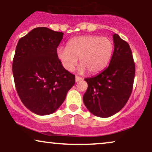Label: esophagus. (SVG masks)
<instances>
[{
  "mask_svg": "<svg viewBox=\"0 0 152 152\" xmlns=\"http://www.w3.org/2000/svg\"><path fill=\"white\" fill-rule=\"evenodd\" d=\"M82 79H83V78H82L81 77H79V76H76V82H78V81H81Z\"/></svg>",
  "mask_w": 152,
  "mask_h": 152,
  "instance_id": "1",
  "label": "esophagus"
}]
</instances>
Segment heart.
Returning a JSON list of instances; mask_svg holds the SVG:
<instances>
[{
  "mask_svg": "<svg viewBox=\"0 0 152 152\" xmlns=\"http://www.w3.org/2000/svg\"><path fill=\"white\" fill-rule=\"evenodd\" d=\"M113 52L114 43L109 38L86 35L72 38L67 48L58 47L56 55L67 71L74 70L79 58L80 73L96 74L105 69Z\"/></svg>",
  "mask_w": 152,
  "mask_h": 152,
  "instance_id": "obj_1",
  "label": "heart"
}]
</instances>
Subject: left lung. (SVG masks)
Returning a JSON list of instances; mask_svg holds the SVG:
<instances>
[{"label": "left lung", "mask_w": 152, "mask_h": 152, "mask_svg": "<svg viewBox=\"0 0 152 152\" xmlns=\"http://www.w3.org/2000/svg\"><path fill=\"white\" fill-rule=\"evenodd\" d=\"M114 49L109 66L91 78H85L88 88L83 103L91 114L107 118L121 110L133 88L135 64L129 43L113 35Z\"/></svg>", "instance_id": "left-lung-1"}]
</instances>
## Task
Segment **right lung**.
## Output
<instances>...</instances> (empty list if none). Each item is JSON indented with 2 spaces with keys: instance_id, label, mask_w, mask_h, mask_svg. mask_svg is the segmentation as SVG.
Returning a JSON list of instances; mask_svg holds the SVG:
<instances>
[{
  "instance_id": "right-lung-1",
  "label": "right lung",
  "mask_w": 152,
  "mask_h": 152,
  "mask_svg": "<svg viewBox=\"0 0 152 152\" xmlns=\"http://www.w3.org/2000/svg\"><path fill=\"white\" fill-rule=\"evenodd\" d=\"M64 34L46 27L34 28L20 38L13 61L17 93L24 106L34 114H53L75 83L56 55Z\"/></svg>"
}]
</instances>
